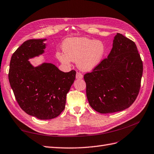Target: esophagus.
Returning a JSON list of instances; mask_svg holds the SVG:
<instances>
[{
	"instance_id": "1",
	"label": "esophagus",
	"mask_w": 154,
	"mask_h": 154,
	"mask_svg": "<svg viewBox=\"0 0 154 154\" xmlns=\"http://www.w3.org/2000/svg\"><path fill=\"white\" fill-rule=\"evenodd\" d=\"M82 78H83V75H82V73H81L80 72H77L76 79H82Z\"/></svg>"
}]
</instances>
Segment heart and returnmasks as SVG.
I'll return each instance as SVG.
<instances>
[{
	"label": "heart",
	"instance_id": "heart-1",
	"mask_svg": "<svg viewBox=\"0 0 154 154\" xmlns=\"http://www.w3.org/2000/svg\"><path fill=\"white\" fill-rule=\"evenodd\" d=\"M62 48L64 54H56L60 62L69 64L71 61H74L77 67L84 72L91 71L97 66L106 52V48L102 41L86 37L66 39Z\"/></svg>",
	"mask_w": 154,
	"mask_h": 154
}]
</instances>
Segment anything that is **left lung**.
<instances>
[{
	"instance_id": "1",
	"label": "left lung",
	"mask_w": 154,
	"mask_h": 154,
	"mask_svg": "<svg viewBox=\"0 0 154 154\" xmlns=\"http://www.w3.org/2000/svg\"><path fill=\"white\" fill-rule=\"evenodd\" d=\"M143 71L135 42L117 33L108 57L84 75L91 107L100 113L130 107L139 94Z\"/></svg>"
}]
</instances>
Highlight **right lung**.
<instances>
[{"label": "right lung", "instance_id": "right-lung-1", "mask_svg": "<svg viewBox=\"0 0 154 154\" xmlns=\"http://www.w3.org/2000/svg\"><path fill=\"white\" fill-rule=\"evenodd\" d=\"M46 39L25 41L13 54L8 78L21 109L41 120L59 116L65 108L66 95L76 72H63L51 63L33 67L28 59L44 53Z\"/></svg>", "mask_w": 154, "mask_h": 154}]
</instances>
